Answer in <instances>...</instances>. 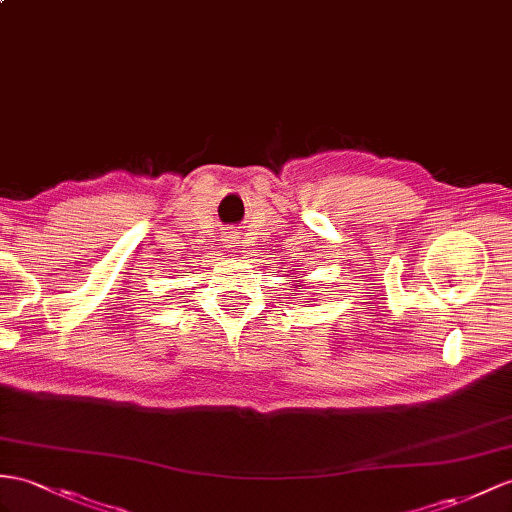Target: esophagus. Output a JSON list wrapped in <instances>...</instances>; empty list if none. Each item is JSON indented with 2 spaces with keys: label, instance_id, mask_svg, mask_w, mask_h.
I'll list each match as a JSON object with an SVG mask.
<instances>
[{
  "label": "esophagus",
  "instance_id": "34e87169",
  "mask_svg": "<svg viewBox=\"0 0 512 512\" xmlns=\"http://www.w3.org/2000/svg\"><path fill=\"white\" fill-rule=\"evenodd\" d=\"M236 239H239V236H236L234 232H228L226 234V247H236Z\"/></svg>",
  "mask_w": 512,
  "mask_h": 512
}]
</instances>
